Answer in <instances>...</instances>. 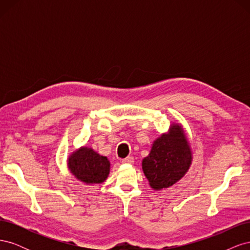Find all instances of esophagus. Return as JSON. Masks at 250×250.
Segmentation results:
<instances>
[{
	"label": "esophagus",
	"instance_id": "1",
	"mask_svg": "<svg viewBox=\"0 0 250 250\" xmlns=\"http://www.w3.org/2000/svg\"><path fill=\"white\" fill-rule=\"evenodd\" d=\"M133 162H134V160H133V157L132 156H127L126 158H123L122 160V163L123 164H133Z\"/></svg>",
	"mask_w": 250,
	"mask_h": 250
}]
</instances>
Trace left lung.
Returning a JSON list of instances; mask_svg holds the SVG:
<instances>
[{
	"instance_id": "obj_1",
	"label": "left lung",
	"mask_w": 250,
	"mask_h": 250,
	"mask_svg": "<svg viewBox=\"0 0 250 250\" xmlns=\"http://www.w3.org/2000/svg\"><path fill=\"white\" fill-rule=\"evenodd\" d=\"M192 150L183 126L173 123L167 133L157 138L142 169L153 190L173 186L185 176L192 164Z\"/></svg>"
}]
</instances>
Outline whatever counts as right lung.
Instances as JSON below:
<instances>
[{"instance_id": "obj_1", "label": "right lung", "mask_w": 250, "mask_h": 250, "mask_svg": "<svg viewBox=\"0 0 250 250\" xmlns=\"http://www.w3.org/2000/svg\"><path fill=\"white\" fill-rule=\"evenodd\" d=\"M67 168L78 180L86 185L102 184L108 177L110 163L106 156L92 148L81 147L67 158Z\"/></svg>"}]
</instances>
